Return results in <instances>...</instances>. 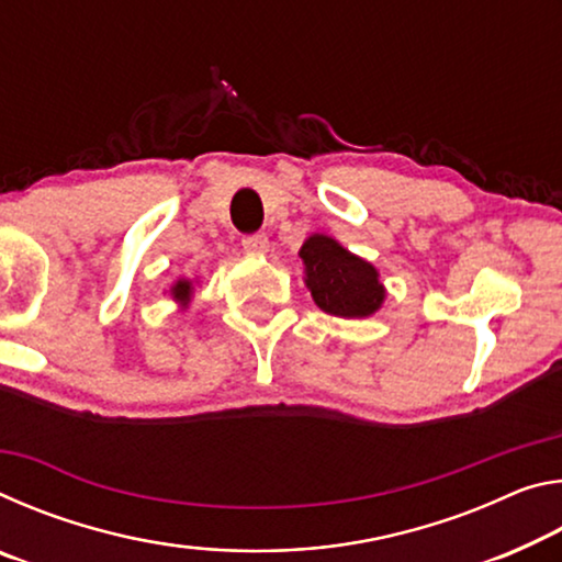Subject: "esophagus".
<instances>
[{
  "instance_id": "1",
  "label": "esophagus",
  "mask_w": 562,
  "mask_h": 562,
  "mask_svg": "<svg viewBox=\"0 0 562 562\" xmlns=\"http://www.w3.org/2000/svg\"><path fill=\"white\" fill-rule=\"evenodd\" d=\"M243 247L250 255H265L268 252V247H270V243H268V235H262V233H255V235H245L243 237Z\"/></svg>"
}]
</instances>
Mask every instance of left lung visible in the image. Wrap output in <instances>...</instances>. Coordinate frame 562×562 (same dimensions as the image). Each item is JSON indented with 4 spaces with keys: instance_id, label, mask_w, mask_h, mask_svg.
<instances>
[{
    "instance_id": "obj_1",
    "label": "left lung",
    "mask_w": 562,
    "mask_h": 562,
    "mask_svg": "<svg viewBox=\"0 0 562 562\" xmlns=\"http://www.w3.org/2000/svg\"><path fill=\"white\" fill-rule=\"evenodd\" d=\"M304 284L317 307L327 315L359 319L382 307L384 284L372 262L351 255L329 235H310L300 247Z\"/></svg>"
}]
</instances>
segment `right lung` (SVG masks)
Segmentation results:
<instances>
[{
    "instance_id": "1",
    "label": "right lung",
    "mask_w": 562,
    "mask_h": 562,
    "mask_svg": "<svg viewBox=\"0 0 562 562\" xmlns=\"http://www.w3.org/2000/svg\"><path fill=\"white\" fill-rule=\"evenodd\" d=\"M170 294H173L176 302H180L186 307V304L190 302V294H193V282H190V280H178L173 288H170Z\"/></svg>"
}]
</instances>
